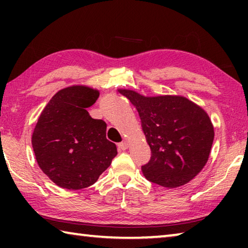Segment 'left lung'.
Wrapping results in <instances>:
<instances>
[{
  "mask_svg": "<svg viewBox=\"0 0 248 248\" xmlns=\"http://www.w3.org/2000/svg\"><path fill=\"white\" fill-rule=\"evenodd\" d=\"M98 96V91L81 85L59 91L33 130L37 163L59 187L79 190L92 186L117 155L116 144L106 137V123L87 111Z\"/></svg>",
  "mask_w": 248,
  "mask_h": 248,
  "instance_id": "obj_1",
  "label": "left lung"
}]
</instances>
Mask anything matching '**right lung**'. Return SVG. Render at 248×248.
Instances as JSON below:
<instances>
[{
    "label": "right lung",
    "mask_w": 248,
    "mask_h": 248,
    "mask_svg": "<svg viewBox=\"0 0 248 248\" xmlns=\"http://www.w3.org/2000/svg\"><path fill=\"white\" fill-rule=\"evenodd\" d=\"M124 92L139 112L151 149L149 163L141 167L145 178L167 188L190 182L207 163L215 139L207 112L182 96L144 97Z\"/></svg>",
    "instance_id": "obj_1"
}]
</instances>
